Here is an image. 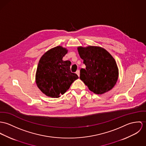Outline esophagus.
<instances>
[{
  "instance_id": "esophagus-1",
  "label": "esophagus",
  "mask_w": 146,
  "mask_h": 146,
  "mask_svg": "<svg viewBox=\"0 0 146 146\" xmlns=\"http://www.w3.org/2000/svg\"><path fill=\"white\" fill-rule=\"evenodd\" d=\"M76 73L78 75V77H80V70H77V71H76Z\"/></svg>"
}]
</instances>
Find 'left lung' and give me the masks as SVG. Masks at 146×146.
<instances>
[{
	"label": "left lung",
	"mask_w": 146,
	"mask_h": 146,
	"mask_svg": "<svg viewBox=\"0 0 146 146\" xmlns=\"http://www.w3.org/2000/svg\"><path fill=\"white\" fill-rule=\"evenodd\" d=\"M78 54L86 69L80 70V79L88 89L97 95L111 90L119 77V69L112 55L100 46H78Z\"/></svg>",
	"instance_id": "left-lung-1"
}]
</instances>
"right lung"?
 <instances>
[{
  "mask_svg": "<svg viewBox=\"0 0 146 146\" xmlns=\"http://www.w3.org/2000/svg\"><path fill=\"white\" fill-rule=\"evenodd\" d=\"M68 51L62 46H56L47 51L39 60L35 81L40 90L48 97H60L78 78L70 72L71 62L63 60Z\"/></svg>",
  "mask_w": 146,
  "mask_h": 146,
  "instance_id": "add662e5",
  "label": "right lung"
}]
</instances>
